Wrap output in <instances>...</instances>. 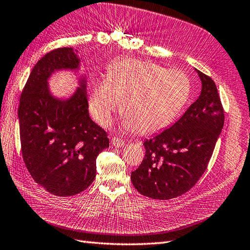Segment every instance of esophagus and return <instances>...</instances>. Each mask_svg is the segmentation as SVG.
<instances>
[{
    "label": "esophagus",
    "mask_w": 250,
    "mask_h": 250,
    "mask_svg": "<svg viewBox=\"0 0 250 250\" xmlns=\"http://www.w3.org/2000/svg\"><path fill=\"white\" fill-rule=\"evenodd\" d=\"M112 145L114 146H116V148H121V146L125 145V142L121 138H119V137H114L112 139Z\"/></svg>",
    "instance_id": "34e87169"
}]
</instances>
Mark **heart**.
Returning <instances> with one entry per match:
<instances>
[{"label":"heart","instance_id":"heart-1","mask_svg":"<svg viewBox=\"0 0 250 250\" xmlns=\"http://www.w3.org/2000/svg\"><path fill=\"white\" fill-rule=\"evenodd\" d=\"M188 77L180 70L133 58L114 62L107 70V81H96L89 94L88 106L101 125L111 124L124 101L125 126L142 134L154 133L167 126L190 97Z\"/></svg>","mask_w":250,"mask_h":250}]
</instances>
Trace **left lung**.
<instances>
[{"label":"left lung","instance_id":"left-lung-1","mask_svg":"<svg viewBox=\"0 0 250 250\" xmlns=\"http://www.w3.org/2000/svg\"><path fill=\"white\" fill-rule=\"evenodd\" d=\"M200 97L176 123L145 140L143 163L131 173L140 194L171 200L186 193L206 171L224 125V108L214 81L196 69Z\"/></svg>","mask_w":250,"mask_h":250}]
</instances>
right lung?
<instances>
[{"instance_id": "1", "label": "right lung", "mask_w": 250, "mask_h": 250, "mask_svg": "<svg viewBox=\"0 0 250 250\" xmlns=\"http://www.w3.org/2000/svg\"><path fill=\"white\" fill-rule=\"evenodd\" d=\"M79 61L70 47L46 54L31 70L18 110L24 164L37 184L58 196L85 190L96 176V158L108 148L106 132L89 117L84 80L67 100L47 88L55 70L76 69Z\"/></svg>"}]
</instances>
